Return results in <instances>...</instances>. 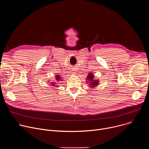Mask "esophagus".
<instances>
[{
  "instance_id": "esophagus-1",
  "label": "esophagus",
  "mask_w": 149,
  "mask_h": 149,
  "mask_svg": "<svg viewBox=\"0 0 149 149\" xmlns=\"http://www.w3.org/2000/svg\"><path fill=\"white\" fill-rule=\"evenodd\" d=\"M74 71H76V69L75 68H74V70H73ZM74 73H75V72H74Z\"/></svg>"
}]
</instances>
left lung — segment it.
Here are the masks:
<instances>
[{
    "label": "left lung",
    "instance_id": "1",
    "mask_svg": "<svg viewBox=\"0 0 149 149\" xmlns=\"http://www.w3.org/2000/svg\"><path fill=\"white\" fill-rule=\"evenodd\" d=\"M94 75L92 74V73H90L88 74V75L87 76V79H88V81H90V87H94L95 86H97V85L99 84L98 83V80H95L94 79Z\"/></svg>",
    "mask_w": 149,
    "mask_h": 149
}]
</instances>
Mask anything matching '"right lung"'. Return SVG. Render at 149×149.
<instances>
[{
  "mask_svg": "<svg viewBox=\"0 0 149 149\" xmlns=\"http://www.w3.org/2000/svg\"><path fill=\"white\" fill-rule=\"evenodd\" d=\"M56 81H59V79H60V77H59V75H57V76L56 77ZM52 86H56V85H55V84H54L53 82H52V84H51Z\"/></svg>",
  "mask_w": 149,
  "mask_h": 149,
  "instance_id": "1",
  "label": "right lung"
}]
</instances>
